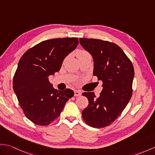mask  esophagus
<instances>
[{
	"instance_id": "34e87169",
	"label": "esophagus",
	"mask_w": 155,
	"mask_h": 155,
	"mask_svg": "<svg viewBox=\"0 0 155 155\" xmlns=\"http://www.w3.org/2000/svg\"><path fill=\"white\" fill-rule=\"evenodd\" d=\"M74 96H75V97L81 96V94H82L81 91H78V90H75V91H74Z\"/></svg>"
}]
</instances>
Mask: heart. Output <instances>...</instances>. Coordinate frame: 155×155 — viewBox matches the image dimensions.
Listing matches in <instances>:
<instances>
[{
  "instance_id": "1",
  "label": "heart",
  "mask_w": 155,
  "mask_h": 155,
  "mask_svg": "<svg viewBox=\"0 0 155 155\" xmlns=\"http://www.w3.org/2000/svg\"><path fill=\"white\" fill-rule=\"evenodd\" d=\"M88 54H89V53H88L87 51H84V50H79L77 52V57L78 58Z\"/></svg>"
}]
</instances>
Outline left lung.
Instances as JSON below:
<instances>
[{
	"instance_id": "1",
	"label": "left lung",
	"mask_w": 155,
	"mask_h": 155,
	"mask_svg": "<svg viewBox=\"0 0 155 155\" xmlns=\"http://www.w3.org/2000/svg\"><path fill=\"white\" fill-rule=\"evenodd\" d=\"M79 41L93 57V75L103 82L98 97L94 92L83 93L88 98V105L82 116L92 127H105L120 116L132 97L133 66L116 44L99 39L80 38Z\"/></svg>"
}]
</instances>
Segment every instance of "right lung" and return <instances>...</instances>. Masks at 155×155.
<instances>
[{
    "label": "right lung",
    "instance_id": "obj_1",
    "mask_svg": "<svg viewBox=\"0 0 155 155\" xmlns=\"http://www.w3.org/2000/svg\"><path fill=\"white\" fill-rule=\"evenodd\" d=\"M78 38L42 41L22 56L13 78V90L25 116L45 126L54 121L74 91L52 87L49 76L58 72L64 59L77 48Z\"/></svg>",
    "mask_w": 155,
    "mask_h": 155
}]
</instances>
